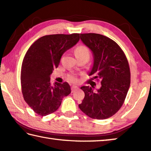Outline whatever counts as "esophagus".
<instances>
[{
    "label": "esophagus",
    "mask_w": 151,
    "mask_h": 151,
    "mask_svg": "<svg viewBox=\"0 0 151 151\" xmlns=\"http://www.w3.org/2000/svg\"><path fill=\"white\" fill-rule=\"evenodd\" d=\"M78 88V87H77V86H76V85H73L71 87V90H72V92H74V91H75L76 90H77Z\"/></svg>",
    "instance_id": "1"
}]
</instances>
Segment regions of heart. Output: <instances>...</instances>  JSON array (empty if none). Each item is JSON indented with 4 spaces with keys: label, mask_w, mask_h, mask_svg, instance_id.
<instances>
[{
    "label": "heart",
    "mask_w": 151,
    "mask_h": 151,
    "mask_svg": "<svg viewBox=\"0 0 151 151\" xmlns=\"http://www.w3.org/2000/svg\"><path fill=\"white\" fill-rule=\"evenodd\" d=\"M75 54L76 58L80 56H88L89 57V50L86 46L84 45H80L78 46L75 50ZM69 79L72 81H76V79L74 76H70Z\"/></svg>",
    "instance_id": "obj_1"
}]
</instances>
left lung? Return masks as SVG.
Returning a JSON list of instances; mask_svg holds the SVG:
<instances>
[{"label": "left lung", "mask_w": 151, "mask_h": 151, "mask_svg": "<svg viewBox=\"0 0 151 151\" xmlns=\"http://www.w3.org/2000/svg\"><path fill=\"white\" fill-rule=\"evenodd\" d=\"M81 40L90 49L93 63L88 75L101 81V87L83 86L85 93L78 107L90 118L104 119L116 113L124 104L130 84L128 60L113 40L98 33H83Z\"/></svg>", "instance_id": "left-lung-1"}]
</instances>
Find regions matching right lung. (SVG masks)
<instances>
[{"label": "right lung", "instance_id": "right-lung-1", "mask_svg": "<svg viewBox=\"0 0 151 151\" xmlns=\"http://www.w3.org/2000/svg\"><path fill=\"white\" fill-rule=\"evenodd\" d=\"M79 41V34L45 35L31 45L21 67L23 98L35 113L45 116L56 111L63 98L70 94L68 83H50V75L64 53Z\"/></svg>", "mask_w": 151, "mask_h": 151}]
</instances>
